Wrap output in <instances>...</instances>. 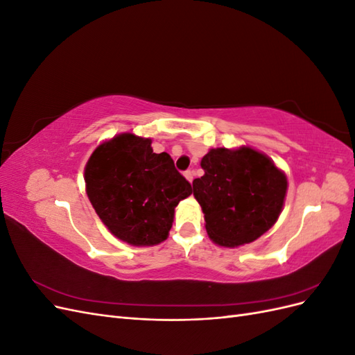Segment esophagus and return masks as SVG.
<instances>
[{
	"instance_id": "obj_1",
	"label": "esophagus",
	"mask_w": 355,
	"mask_h": 355,
	"mask_svg": "<svg viewBox=\"0 0 355 355\" xmlns=\"http://www.w3.org/2000/svg\"><path fill=\"white\" fill-rule=\"evenodd\" d=\"M184 175H185L187 180H188V182H189V184H191V182H192V179H194V173H192V171H191V170H187Z\"/></svg>"
}]
</instances>
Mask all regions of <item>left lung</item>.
<instances>
[{
	"label": "left lung",
	"mask_w": 355,
	"mask_h": 355,
	"mask_svg": "<svg viewBox=\"0 0 355 355\" xmlns=\"http://www.w3.org/2000/svg\"><path fill=\"white\" fill-rule=\"evenodd\" d=\"M201 168L192 188L213 243L240 247L272 228L284 206L287 176L270 157L252 146L211 148Z\"/></svg>",
	"instance_id": "left-lung-1"
}]
</instances>
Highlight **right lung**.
<instances>
[{"mask_svg":"<svg viewBox=\"0 0 355 355\" xmlns=\"http://www.w3.org/2000/svg\"><path fill=\"white\" fill-rule=\"evenodd\" d=\"M149 137L116 135L102 142L84 167L85 192L106 228L130 245H157L168 237L175 207L192 194L167 153Z\"/></svg>","mask_w":355,"mask_h":355,"instance_id":"add662e5","label":"right lung"}]
</instances>
